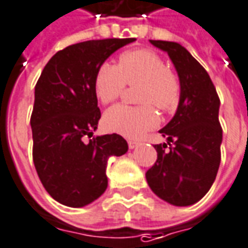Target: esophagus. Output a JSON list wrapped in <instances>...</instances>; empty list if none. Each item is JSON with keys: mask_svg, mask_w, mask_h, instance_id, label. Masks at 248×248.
<instances>
[{"mask_svg": "<svg viewBox=\"0 0 248 248\" xmlns=\"http://www.w3.org/2000/svg\"><path fill=\"white\" fill-rule=\"evenodd\" d=\"M128 146H129V149H135L139 146V142H136V141H128Z\"/></svg>", "mask_w": 248, "mask_h": 248, "instance_id": "34e87169", "label": "esophagus"}]
</instances>
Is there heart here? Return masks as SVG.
<instances>
[{"label":"heart","instance_id":"obj_1","mask_svg":"<svg viewBox=\"0 0 248 248\" xmlns=\"http://www.w3.org/2000/svg\"><path fill=\"white\" fill-rule=\"evenodd\" d=\"M125 85H141L140 103H150L163 111L172 109L180 95V83L167 69L161 56L150 49L123 53L116 65L103 62L94 77V91L103 104L116 100ZM150 104L129 107L117 104L104 113L106 129L137 139L158 124V115Z\"/></svg>","mask_w":248,"mask_h":248}]
</instances>
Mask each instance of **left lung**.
Masks as SVG:
<instances>
[{"label":"left lung","mask_w":248,"mask_h":248,"mask_svg":"<svg viewBox=\"0 0 248 248\" xmlns=\"http://www.w3.org/2000/svg\"><path fill=\"white\" fill-rule=\"evenodd\" d=\"M166 52L178 73L180 95L174 117L159 133L157 162L146 171L149 187L163 202L192 205L205 196L221 162L219 99L206 70L179 43L149 40ZM169 145V150L164 148Z\"/></svg>","instance_id":"left-lung-1"}]
</instances>
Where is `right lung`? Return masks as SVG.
Instances as JSON below:
<instances>
[{"label": "right lung", "mask_w": 248, "mask_h": 248, "mask_svg": "<svg viewBox=\"0 0 248 248\" xmlns=\"http://www.w3.org/2000/svg\"><path fill=\"white\" fill-rule=\"evenodd\" d=\"M135 38L89 40L57 52L35 86L32 157L40 182L56 202L82 208L106 191L109 157L128 152L120 135L94 136L100 119L94 77L98 68ZM86 137L93 139L86 141Z\"/></svg>", "instance_id": "right-lung-1"}]
</instances>
